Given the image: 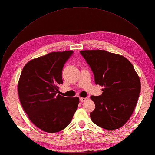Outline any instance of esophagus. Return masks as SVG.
Wrapping results in <instances>:
<instances>
[{"mask_svg": "<svg viewBox=\"0 0 155 155\" xmlns=\"http://www.w3.org/2000/svg\"><path fill=\"white\" fill-rule=\"evenodd\" d=\"M86 100V97H79V101L81 102H83Z\"/></svg>", "mask_w": 155, "mask_h": 155, "instance_id": "1", "label": "esophagus"}]
</instances>
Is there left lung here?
<instances>
[{
    "instance_id": "obj_1",
    "label": "left lung",
    "mask_w": 155,
    "mask_h": 155,
    "mask_svg": "<svg viewBox=\"0 0 155 155\" xmlns=\"http://www.w3.org/2000/svg\"><path fill=\"white\" fill-rule=\"evenodd\" d=\"M96 85L104 87L98 96H91L95 109L92 121L107 130L122 127L132 115L141 90L140 78L129 61L122 55L101 50H82Z\"/></svg>"
}]
</instances>
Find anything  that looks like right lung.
Returning a JSON list of instances; mask_svg holds the SVG:
<instances>
[{
	"instance_id": "obj_1",
	"label": "right lung",
	"mask_w": 155,
	"mask_h": 155,
	"mask_svg": "<svg viewBox=\"0 0 155 155\" xmlns=\"http://www.w3.org/2000/svg\"><path fill=\"white\" fill-rule=\"evenodd\" d=\"M72 50L51 52L32 59L22 69L18 93L23 109L36 127L54 133L71 122L79 97L59 95L64 64Z\"/></svg>"
}]
</instances>
